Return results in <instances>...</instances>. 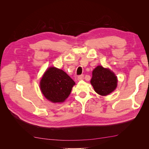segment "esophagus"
Wrapping results in <instances>:
<instances>
[{"label": "esophagus", "mask_w": 149, "mask_h": 149, "mask_svg": "<svg viewBox=\"0 0 149 149\" xmlns=\"http://www.w3.org/2000/svg\"><path fill=\"white\" fill-rule=\"evenodd\" d=\"M83 79H84V75L83 74H81V75L78 76V80H79V81L83 80Z\"/></svg>", "instance_id": "obj_1"}]
</instances>
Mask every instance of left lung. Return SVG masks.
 <instances>
[{
  "mask_svg": "<svg viewBox=\"0 0 149 149\" xmlns=\"http://www.w3.org/2000/svg\"><path fill=\"white\" fill-rule=\"evenodd\" d=\"M118 79L114 73L102 66H98L93 71L91 83L97 94L106 96L117 87Z\"/></svg>",
  "mask_w": 149,
  "mask_h": 149,
  "instance_id": "1",
  "label": "left lung"
}]
</instances>
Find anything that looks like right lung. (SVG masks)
Masks as SVG:
<instances>
[{"instance_id":"right-lung-1","label":"right lung","mask_w":149,"mask_h":149,"mask_svg":"<svg viewBox=\"0 0 149 149\" xmlns=\"http://www.w3.org/2000/svg\"><path fill=\"white\" fill-rule=\"evenodd\" d=\"M75 83L65 71L55 67L48 69L40 81V89L48 100L63 102L69 96Z\"/></svg>"}]
</instances>
